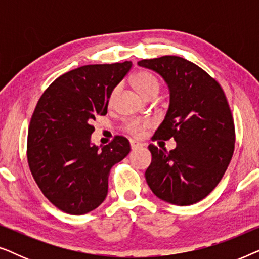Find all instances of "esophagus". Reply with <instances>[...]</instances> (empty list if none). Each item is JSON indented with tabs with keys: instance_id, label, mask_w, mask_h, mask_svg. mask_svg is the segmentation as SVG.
<instances>
[{
	"instance_id": "34e87169",
	"label": "esophagus",
	"mask_w": 259,
	"mask_h": 259,
	"mask_svg": "<svg viewBox=\"0 0 259 259\" xmlns=\"http://www.w3.org/2000/svg\"><path fill=\"white\" fill-rule=\"evenodd\" d=\"M130 144H131V148H132V150H137V148L143 147V144L139 143V141H136V140H130Z\"/></svg>"
}]
</instances>
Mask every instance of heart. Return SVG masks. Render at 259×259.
<instances>
[{"instance_id": "obj_1", "label": "heart", "mask_w": 259, "mask_h": 259, "mask_svg": "<svg viewBox=\"0 0 259 259\" xmlns=\"http://www.w3.org/2000/svg\"><path fill=\"white\" fill-rule=\"evenodd\" d=\"M132 82H133V86L136 87V90L139 92L144 98H147L148 95L153 93L157 94L159 91V81L157 80V77L147 72L137 73L136 75L133 76ZM118 93H119V87L113 88L111 94H109V99H108L109 104H113V102H114L116 97H118ZM147 126H148L147 122L133 120V121H128L126 123L125 128L127 132L133 134V136L139 137Z\"/></svg>"}]
</instances>
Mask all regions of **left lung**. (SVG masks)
<instances>
[{
	"instance_id": "8db88e82",
	"label": "left lung",
	"mask_w": 259,
	"mask_h": 259,
	"mask_svg": "<svg viewBox=\"0 0 259 259\" xmlns=\"http://www.w3.org/2000/svg\"><path fill=\"white\" fill-rule=\"evenodd\" d=\"M138 65L164 77L169 107L155 139L176 140L172 151L150 145L145 172L155 196L187 206L208 196L221 182L235 150V122L225 93L204 69L179 56L141 60Z\"/></svg>"
}]
</instances>
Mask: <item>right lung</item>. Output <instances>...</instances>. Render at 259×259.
I'll return each mask as SVG.
<instances>
[{"label":"right lung","instance_id":"obj_1","mask_svg":"<svg viewBox=\"0 0 259 259\" xmlns=\"http://www.w3.org/2000/svg\"><path fill=\"white\" fill-rule=\"evenodd\" d=\"M132 62L87 65L62 74L37 101L27 139V159L44 196L66 213L84 214L105 200L108 176L130 153L116 136L106 146L91 144L97 115L107 114L109 94Z\"/></svg>","mask_w":259,"mask_h":259}]
</instances>
